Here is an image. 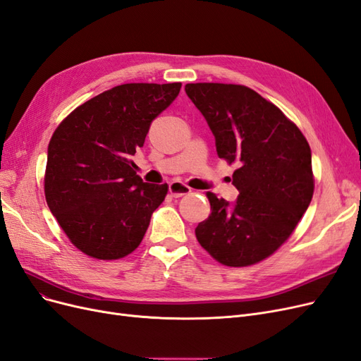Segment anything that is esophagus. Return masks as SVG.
Returning <instances> with one entry per match:
<instances>
[{
    "label": "esophagus",
    "mask_w": 361,
    "mask_h": 361,
    "mask_svg": "<svg viewBox=\"0 0 361 361\" xmlns=\"http://www.w3.org/2000/svg\"><path fill=\"white\" fill-rule=\"evenodd\" d=\"M169 191H170V194H171L173 197L179 198V197H182V195L190 194V192H191V188H190L188 185L182 183L180 180H173V182H170V185H169Z\"/></svg>",
    "instance_id": "obj_1"
}]
</instances>
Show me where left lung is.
<instances>
[{
    "mask_svg": "<svg viewBox=\"0 0 361 361\" xmlns=\"http://www.w3.org/2000/svg\"><path fill=\"white\" fill-rule=\"evenodd\" d=\"M185 92L215 137L216 154L239 169L233 203L207 192L209 218L195 238L219 263L243 267L290 238L314 194L312 154L302 131L275 106L242 85L188 83Z\"/></svg>",
    "mask_w": 361,
    "mask_h": 361,
    "instance_id": "8db88e82",
    "label": "left lung"
}]
</instances>
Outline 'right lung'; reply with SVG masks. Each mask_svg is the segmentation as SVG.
I'll return each mask as SVG.
<instances>
[{"instance_id":"right-lung-1","label":"right lung","mask_w":361,"mask_h":361,"mask_svg":"<svg viewBox=\"0 0 361 361\" xmlns=\"http://www.w3.org/2000/svg\"><path fill=\"white\" fill-rule=\"evenodd\" d=\"M180 86H115L73 110L55 130L47 147L46 202L83 254L118 259L140 245L169 186L143 182L131 157Z\"/></svg>"}]
</instances>
